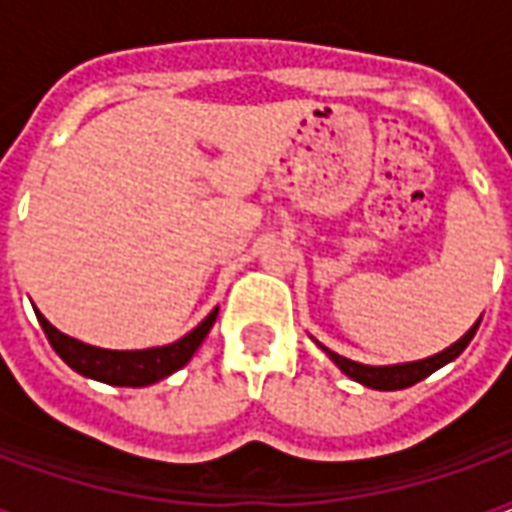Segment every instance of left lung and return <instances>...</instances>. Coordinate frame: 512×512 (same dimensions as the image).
I'll return each instance as SVG.
<instances>
[{
    "instance_id": "8db88e82",
    "label": "left lung",
    "mask_w": 512,
    "mask_h": 512,
    "mask_svg": "<svg viewBox=\"0 0 512 512\" xmlns=\"http://www.w3.org/2000/svg\"><path fill=\"white\" fill-rule=\"evenodd\" d=\"M483 321V315L477 318L469 332L463 334L458 343H452L450 348H444L439 354L428 356V359H417V362H400V365H362V362H354V359H345V356L334 354L329 351L326 345H321L315 340V345L321 348L323 354L332 359L334 365L343 370L345 376L354 378L362 386H370V389H381V392H395V389H406V386H414L422 378H428L430 373H436L439 367L450 365L452 359H458L463 354V348L472 343L474 332H477V326Z\"/></svg>"
}]
</instances>
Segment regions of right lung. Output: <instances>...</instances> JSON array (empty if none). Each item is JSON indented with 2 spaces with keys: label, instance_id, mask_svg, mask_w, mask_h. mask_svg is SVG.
<instances>
[{
  "label": "right lung",
  "instance_id": "right-lung-1",
  "mask_svg": "<svg viewBox=\"0 0 512 512\" xmlns=\"http://www.w3.org/2000/svg\"><path fill=\"white\" fill-rule=\"evenodd\" d=\"M35 315H38L40 326H43V332L49 337L51 348L79 376H87L93 378V381L112 386H150L161 381V378L172 376L183 365H189L194 351L200 348L202 340L213 329L219 307H213L211 315L205 321L197 323L189 334H183L175 343L158 345V348H145V351H109V348H95V345H87L82 340H76V337L62 334L57 326H51L40 315V310H35Z\"/></svg>",
  "mask_w": 512,
  "mask_h": 512
}]
</instances>
